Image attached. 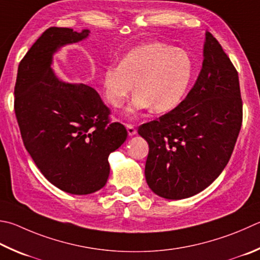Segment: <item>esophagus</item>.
<instances>
[{"label":"esophagus","instance_id":"34e87169","mask_svg":"<svg viewBox=\"0 0 260 260\" xmlns=\"http://www.w3.org/2000/svg\"><path fill=\"white\" fill-rule=\"evenodd\" d=\"M126 128H127V133H128L129 136H133V135L138 133V132H136V129H135V127L133 125H131V124H127Z\"/></svg>","mask_w":260,"mask_h":260}]
</instances>
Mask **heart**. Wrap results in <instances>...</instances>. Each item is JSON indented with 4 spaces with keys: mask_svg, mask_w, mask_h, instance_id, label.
<instances>
[{
    "mask_svg": "<svg viewBox=\"0 0 260 260\" xmlns=\"http://www.w3.org/2000/svg\"><path fill=\"white\" fill-rule=\"evenodd\" d=\"M194 66L186 51L161 42H151L132 49L120 63H110L101 72L103 94L118 108L135 88L127 114L136 115L152 108L167 112L176 108L192 81Z\"/></svg>",
    "mask_w": 260,
    "mask_h": 260,
    "instance_id": "b5f03b06",
    "label": "heart"
}]
</instances>
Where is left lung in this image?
Instances as JSON below:
<instances>
[{"label":"left lung","mask_w":260,"mask_h":260,"mask_svg":"<svg viewBox=\"0 0 260 260\" xmlns=\"http://www.w3.org/2000/svg\"><path fill=\"white\" fill-rule=\"evenodd\" d=\"M241 125L238 72L207 31L194 86L175 109L139 127L149 144L144 172L149 187L171 200L205 190L228 165Z\"/></svg>","instance_id":"8db88e82"}]
</instances>
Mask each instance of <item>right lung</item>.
I'll list each match as a JSON object with an SVG mask.
<instances>
[{
	"instance_id": "right-lung-1",
	"label": "right lung",
	"mask_w": 260,
	"mask_h": 260,
	"mask_svg": "<svg viewBox=\"0 0 260 260\" xmlns=\"http://www.w3.org/2000/svg\"><path fill=\"white\" fill-rule=\"evenodd\" d=\"M88 35V29L50 27L19 63L15 86V112L28 153L50 183L78 196L106 185L108 157L127 138L124 125L110 122L109 108L95 89L60 81L51 67L61 46Z\"/></svg>"
}]
</instances>
